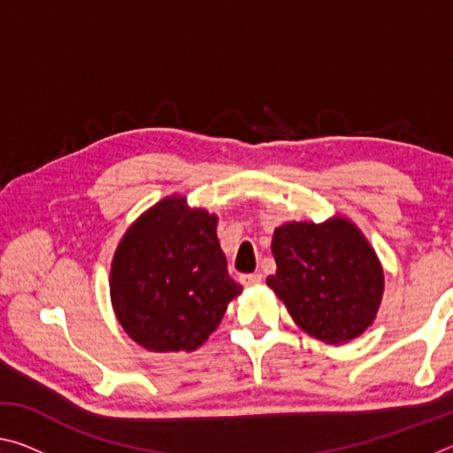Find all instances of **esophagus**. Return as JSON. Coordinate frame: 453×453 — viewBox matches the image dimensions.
Instances as JSON below:
<instances>
[{"mask_svg": "<svg viewBox=\"0 0 453 453\" xmlns=\"http://www.w3.org/2000/svg\"><path fill=\"white\" fill-rule=\"evenodd\" d=\"M240 281H242L243 288H254V286H259V283H262V275H259V273H245V275H242Z\"/></svg>", "mask_w": 453, "mask_h": 453, "instance_id": "esophagus-1", "label": "esophagus"}]
</instances>
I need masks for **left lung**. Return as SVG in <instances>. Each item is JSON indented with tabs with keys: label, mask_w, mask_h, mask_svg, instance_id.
Segmentation results:
<instances>
[{
	"label": "left lung",
	"mask_w": 453,
	"mask_h": 453,
	"mask_svg": "<svg viewBox=\"0 0 453 453\" xmlns=\"http://www.w3.org/2000/svg\"><path fill=\"white\" fill-rule=\"evenodd\" d=\"M272 251L278 270L267 286L303 332L326 343H346L373 324L383 270L349 219L288 221L273 232Z\"/></svg>",
	"instance_id": "8db88e82"
}]
</instances>
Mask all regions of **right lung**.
I'll return each instance as SVG.
<instances>
[{"mask_svg":"<svg viewBox=\"0 0 453 453\" xmlns=\"http://www.w3.org/2000/svg\"><path fill=\"white\" fill-rule=\"evenodd\" d=\"M218 216L164 197L121 237L110 294L126 334L150 351H194L216 332L242 286L227 273Z\"/></svg>","mask_w":453,"mask_h":453,"instance_id":"add662e5","label":"right lung"}]
</instances>
